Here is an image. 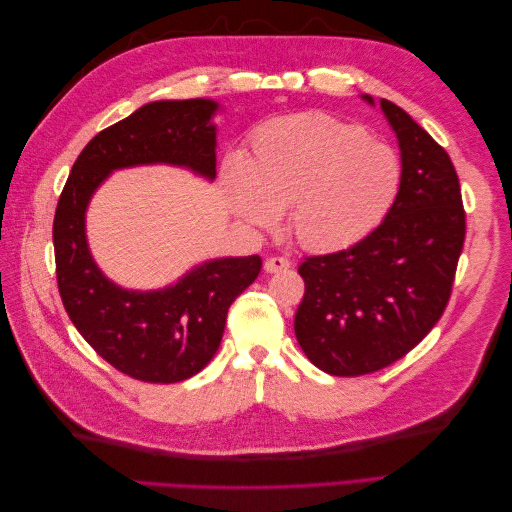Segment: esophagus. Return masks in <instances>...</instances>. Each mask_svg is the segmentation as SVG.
<instances>
[{"label": "esophagus", "mask_w": 512, "mask_h": 512, "mask_svg": "<svg viewBox=\"0 0 512 512\" xmlns=\"http://www.w3.org/2000/svg\"><path fill=\"white\" fill-rule=\"evenodd\" d=\"M290 267V260L282 258V256H271L265 260V271L267 273H280L286 271Z\"/></svg>", "instance_id": "34e87169"}]
</instances>
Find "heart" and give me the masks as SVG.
<instances>
[{"instance_id":"heart-1","label":"heart","mask_w":512,"mask_h":512,"mask_svg":"<svg viewBox=\"0 0 512 512\" xmlns=\"http://www.w3.org/2000/svg\"><path fill=\"white\" fill-rule=\"evenodd\" d=\"M401 188L397 153L354 123L301 113L262 123L241 162L226 170L241 220L269 228L288 207V230L305 250L335 252L367 237Z\"/></svg>"}]
</instances>
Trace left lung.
Returning <instances> with one entry per match:
<instances>
[{
    "label": "left lung",
    "mask_w": 512,
    "mask_h": 512,
    "mask_svg": "<svg viewBox=\"0 0 512 512\" xmlns=\"http://www.w3.org/2000/svg\"><path fill=\"white\" fill-rule=\"evenodd\" d=\"M369 104L374 98L363 96ZM401 151V188L382 224L348 250L307 256L297 342L331 376H363L406 356L451 299L466 211L448 153L397 104L380 100Z\"/></svg>",
    "instance_id": "1"
}]
</instances>
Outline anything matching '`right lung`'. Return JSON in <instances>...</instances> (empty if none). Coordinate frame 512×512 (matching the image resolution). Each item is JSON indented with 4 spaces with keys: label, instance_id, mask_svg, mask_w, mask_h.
<instances>
[{
    "label": "right lung",
    "instance_id": "obj_1",
    "mask_svg": "<svg viewBox=\"0 0 512 512\" xmlns=\"http://www.w3.org/2000/svg\"><path fill=\"white\" fill-rule=\"evenodd\" d=\"M218 102L158 100L96 134L76 158L59 196L53 245L57 286L72 324L106 363L134 380L173 384L198 374L218 352L226 314L262 267L260 256L215 258L162 290H128L96 265L85 213L119 168L173 164L215 179Z\"/></svg>",
    "mask_w": 512,
    "mask_h": 512
}]
</instances>
